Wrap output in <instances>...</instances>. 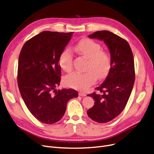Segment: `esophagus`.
<instances>
[{
  "instance_id": "34e87169",
  "label": "esophagus",
  "mask_w": 154,
  "mask_h": 154,
  "mask_svg": "<svg viewBox=\"0 0 154 154\" xmlns=\"http://www.w3.org/2000/svg\"><path fill=\"white\" fill-rule=\"evenodd\" d=\"M79 95L80 96H86V94L83 92H79Z\"/></svg>"
}]
</instances>
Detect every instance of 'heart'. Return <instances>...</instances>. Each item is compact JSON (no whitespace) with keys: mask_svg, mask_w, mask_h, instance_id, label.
Listing matches in <instances>:
<instances>
[{"mask_svg":"<svg viewBox=\"0 0 154 154\" xmlns=\"http://www.w3.org/2000/svg\"><path fill=\"white\" fill-rule=\"evenodd\" d=\"M77 53L87 59L85 71L83 73L73 72L64 78V82L71 88L85 90L97 80L107 77L111 68L110 55L101 49L100 45L88 38L81 40L74 47ZM73 54L69 48L63 50L59 59L61 69L69 72L72 69Z\"/></svg>","mask_w":154,"mask_h":154,"instance_id":"1","label":"heart"}]
</instances>
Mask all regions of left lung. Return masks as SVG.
Segmentation results:
<instances>
[{
  "instance_id": "obj_1",
  "label": "left lung",
  "mask_w": 154,
  "mask_h": 154,
  "mask_svg": "<svg viewBox=\"0 0 154 154\" xmlns=\"http://www.w3.org/2000/svg\"><path fill=\"white\" fill-rule=\"evenodd\" d=\"M91 38L103 40L109 48L111 68L103 82L97 90L102 94L87 95L94 100L87 115L98 123H106L117 117L124 109L135 82L134 56L125 40L107 30L94 32Z\"/></svg>"
}]
</instances>
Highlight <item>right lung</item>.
<instances>
[{"mask_svg": "<svg viewBox=\"0 0 154 154\" xmlns=\"http://www.w3.org/2000/svg\"><path fill=\"white\" fill-rule=\"evenodd\" d=\"M73 32L44 31L23 45L18 62V86L22 98L40 122L53 124L62 119L67 103L77 97L74 90L56 89L60 82L59 59Z\"/></svg>", "mask_w": 154, "mask_h": 154, "instance_id": "add662e5", "label": "right lung"}]
</instances>
